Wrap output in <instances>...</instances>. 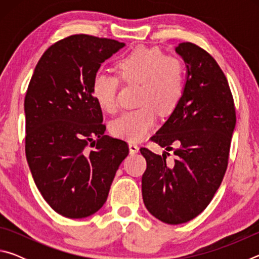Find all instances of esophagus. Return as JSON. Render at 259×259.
<instances>
[{"label": "esophagus", "mask_w": 259, "mask_h": 259, "mask_svg": "<svg viewBox=\"0 0 259 259\" xmlns=\"http://www.w3.org/2000/svg\"><path fill=\"white\" fill-rule=\"evenodd\" d=\"M129 151H130V154H136V153H138L139 147L137 144L129 143Z\"/></svg>", "instance_id": "esophagus-1"}]
</instances>
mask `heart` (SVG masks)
Here are the masks:
<instances>
[{
  "label": "heart",
  "mask_w": 259,
  "mask_h": 259,
  "mask_svg": "<svg viewBox=\"0 0 259 259\" xmlns=\"http://www.w3.org/2000/svg\"><path fill=\"white\" fill-rule=\"evenodd\" d=\"M116 69L123 81L140 84V107L120 114L111 122L109 130L117 138L138 142L153 129L157 112L169 115L181 103L185 91V65L157 48L139 47L120 59ZM91 93L103 111L114 112L117 105V78L103 72L96 73Z\"/></svg>",
  "instance_id": "obj_1"
}]
</instances>
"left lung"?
Segmentation results:
<instances>
[{"label": "left lung", "mask_w": 259, "mask_h": 259, "mask_svg": "<svg viewBox=\"0 0 259 259\" xmlns=\"http://www.w3.org/2000/svg\"><path fill=\"white\" fill-rule=\"evenodd\" d=\"M176 52L187 68L185 91L151 138L167 152L159 155L140 148L147 162L144 203L155 218L171 225L195 218L212 200L229 163L236 122L229 82L217 61L190 42L181 43ZM169 150L175 154L170 164L165 160Z\"/></svg>", "instance_id": "obj_1"}]
</instances>
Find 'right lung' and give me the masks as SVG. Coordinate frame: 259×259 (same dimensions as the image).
Instances as JSON below:
<instances>
[{"mask_svg":"<svg viewBox=\"0 0 259 259\" xmlns=\"http://www.w3.org/2000/svg\"><path fill=\"white\" fill-rule=\"evenodd\" d=\"M125 45L72 35L38 60L26 93L25 151L35 185L67 218H84L106 202L116 170L129 154L121 139L105 135L91 82L105 60Z\"/></svg>","mask_w":259,"mask_h":259,"instance_id":"add662e5","label":"right lung"}]
</instances>
